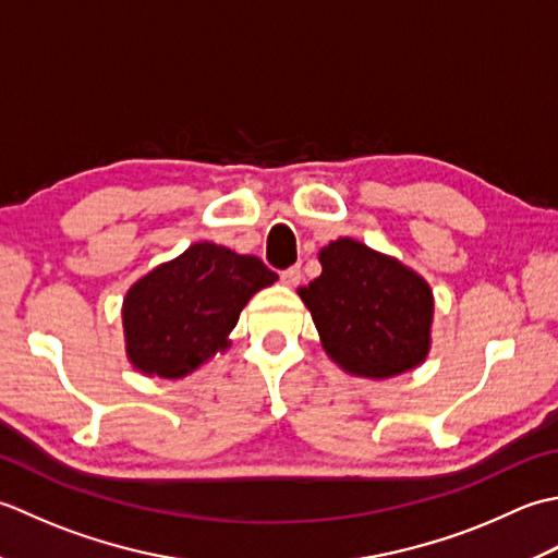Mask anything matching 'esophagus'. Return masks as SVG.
I'll list each match as a JSON object with an SVG mask.
<instances>
[{
  "label": "esophagus",
  "mask_w": 558,
  "mask_h": 558,
  "mask_svg": "<svg viewBox=\"0 0 558 558\" xmlns=\"http://www.w3.org/2000/svg\"><path fill=\"white\" fill-rule=\"evenodd\" d=\"M301 279H303L301 267H289L281 271V283H287V287H299Z\"/></svg>",
  "instance_id": "esophagus-1"
}]
</instances>
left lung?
<instances>
[{"mask_svg":"<svg viewBox=\"0 0 558 558\" xmlns=\"http://www.w3.org/2000/svg\"><path fill=\"white\" fill-rule=\"evenodd\" d=\"M320 265L299 295L329 359L363 378H390L426 359L434 295L422 277L351 238L323 247Z\"/></svg>","mask_w":558,"mask_h":558,"instance_id":"8db88e82","label":"left lung"}]
</instances>
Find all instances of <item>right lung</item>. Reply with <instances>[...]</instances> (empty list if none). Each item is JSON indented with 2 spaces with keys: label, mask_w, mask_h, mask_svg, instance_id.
I'll return each instance as SVG.
<instances>
[{
  "label": "right lung",
  "mask_w": 558,
  "mask_h": 558,
  "mask_svg": "<svg viewBox=\"0 0 558 558\" xmlns=\"http://www.w3.org/2000/svg\"><path fill=\"white\" fill-rule=\"evenodd\" d=\"M277 275L263 259L214 243H195L149 271L122 308L128 356L146 375L183 378L226 349L250 295Z\"/></svg>",
  "instance_id": "obj_1"
}]
</instances>
